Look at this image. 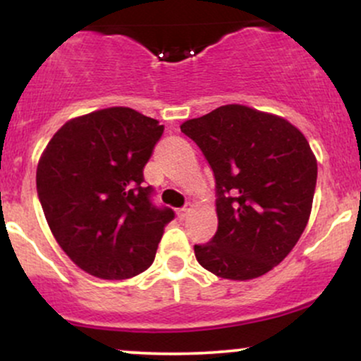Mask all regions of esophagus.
Masks as SVG:
<instances>
[{
	"label": "esophagus",
	"instance_id": "34e87169",
	"mask_svg": "<svg viewBox=\"0 0 361 361\" xmlns=\"http://www.w3.org/2000/svg\"><path fill=\"white\" fill-rule=\"evenodd\" d=\"M190 212H192V209H188V207H183V209L178 210V219H180V221H185V219L190 215Z\"/></svg>",
	"mask_w": 361,
	"mask_h": 361
}]
</instances>
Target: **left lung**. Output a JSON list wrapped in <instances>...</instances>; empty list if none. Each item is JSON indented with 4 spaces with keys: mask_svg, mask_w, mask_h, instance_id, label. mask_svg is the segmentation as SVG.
I'll list each match as a JSON object with an SVG mask.
<instances>
[{
    "mask_svg": "<svg viewBox=\"0 0 361 361\" xmlns=\"http://www.w3.org/2000/svg\"><path fill=\"white\" fill-rule=\"evenodd\" d=\"M215 178L217 233L195 244L197 261L227 280L258 279L293 250L309 222L317 161L279 115L224 105L181 123Z\"/></svg>",
    "mask_w": 361,
    "mask_h": 361,
    "instance_id": "1",
    "label": "left lung"
}]
</instances>
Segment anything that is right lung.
Wrapping results in <instances>:
<instances>
[{
    "mask_svg": "<svg viewBox=\"0 0 361 361\" xmlns=\"http://www.w3.org/2000/svg\"><path fill=\"white\" fill-rule=\"evenodd\" d=\"M159 122L127 106L71 118L49 140L37 193L62 251L81 270L126 280L147 270L175 219L151 202L144 166L163 135Z\"/></svg>",
    "mask_w": 361,
    "mask_h": 361,
    "instance_id": "1",
    "label": "right lung"
}]
</instances>
